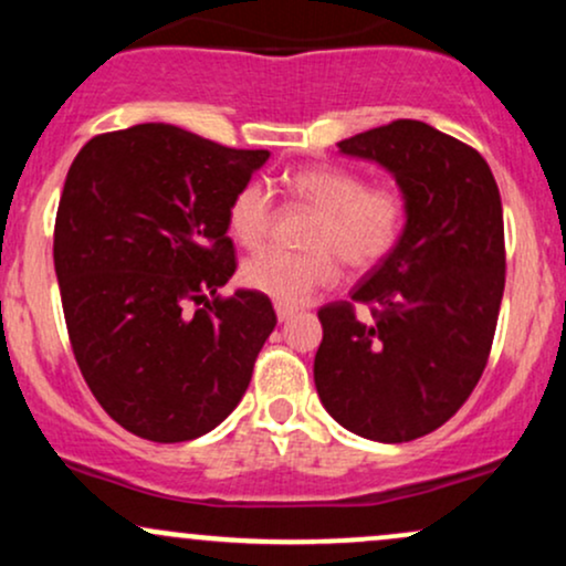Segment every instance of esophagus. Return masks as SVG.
I'll return each instance as SVG.
<instances>
[{
  "mask_svg": "<svg viewBox=\"0 0 566 566\" xmlns=\"http://www.w3.org/2000/svg\"><path fill=\"white\" fill-rule=\"evenodd\" d=\"M274 308H276V316H279V322H290L292 316L297 314V305H290V303H276Z\"/></svg>",
  "mask_w": 566,
  "mask_h": 566,
  "instance_id": "34e87169",
  "label": "esophagus"
}]
</instances>
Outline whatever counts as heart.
I'll return each mask as SVG.
<instances>
[{
  "mask_svg": "<svg viewBox=\"0 0 566 566\" xmlns=\"http://www.w3.org/2000/svg\"><path fill=\"white\" fill-rule=\"evenodd\" d=\"M297 205L316 210L305 252L265 250L242 265V282L279 303H303L329 287L340 271H367L386 261L405 231V197L391 186H365L361 175L333 165L297 167L284 175ZM276 223V205L261 180H247L231 197L229 229L242 247H261Z\"/></svg>",
  "mask_w": 566,
  "mask_h": 566,
  "instance_id": "b5f03b06",
  "label": "heart"
}]
</instances>
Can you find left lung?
<instances>
[{
  "label": "left lung",
  "instance_id": "1",
  "mask_svg": "<svg viewBox=\"0 0 566 566\" xmlns=\"http://www.w3.org/2000/svg\"><path fill=\"white\" fill-rule=\"evenodd\" d=\"M399 184V244L350 292L319 308L314 382L350 433L401 444L437 431L465 405L495 337L505 287L503 205L476 148L418 119L337 143ZM367 304L374 319L355 316Z\"/></svg>",
  "mask_w": 566,
  "mask_h": 566
}]
</instances>
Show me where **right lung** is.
<instances>
[{"mask_svg": "<svg viewBox=\"0 0 566 566\" xmlns=\"http://www.w3.org/2000/svg\"><path fill=\"white\" fill-rule=\"evenodd\" d=\"M269 151L148 122L84 143L55 216V274L76 365L135 437L212 431L250 386L276 327L269 295L220 287L237 271L231 197Z\"/></svg>", "mask_w": 566, "mask_h": 566, "instance_id": "right-lung-1", "label": "right lung"}]
</instances>
